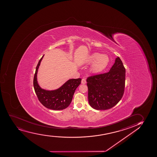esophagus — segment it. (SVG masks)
Returning <instances> with one entry per match:
<instances>
[{
    "label": "esophagus",
    "instance_id": "1",
    "mask_svg": "<svg viewBox=\"0 0 157 157\" xmlns=\"http://www.w3.org/2000/svg\"><path fill=\"white\" fill-rule=\"evenodd\" d=\"M81 83L82 84H85V83H86V79H85V78H83V79H82Z\"/></svg>",
    "mask_w": 157,
    "mask_h": 157
}]
</instances>
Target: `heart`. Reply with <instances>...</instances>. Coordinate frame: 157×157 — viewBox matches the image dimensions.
Returning a JSON list of instances; mask_svg holds the SVG:
<instances>
[{"mask_svg":"<svg viewBox=\"0 0 157 157\" xmlns=\"http://www.w3.org/2000/svg\"><path fill=\"white\" fill-rule=\"evenodd\" d=\"M87 64L93 63L90 67V72L98 73L104 70L109 63V58L106 54H101L98 52L93 53L86 59Z\"/></svg>","mask_w":157,"mask_h":157,"instance_id":"1","label":"heart"}]
</instances>
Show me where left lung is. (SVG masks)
Masks as SVG:
<instances>
[{
	"label": "left lung",
	"mask_w": 157,
	"mask_h": 157,
	"mask_svg": "<svg viewBox=\"0 0 157 157\" xmlns=\"http://www.w3.org/2000/svg\"><path fill=\"white\" fill-rule=\"evenodd\" d=\"M125 76L126 70L118 56L109 72L88 77L86 81L90 106L96 110H106L115 106L124 93Z\"/></svg>",
	"instance_id": "1"
}]
</instances>
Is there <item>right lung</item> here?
<instances>
[{"mask_svg": "<svg viewBox=\"0 0 157 157\" xmlns=\"http://www.w3.org/2000/svg\"><path fill=\"white\" fill-rule=\"evenodd\" d=\"M36 67L33 78V87L39 101L44 106L52 110H62L67 108L72 101L76 89L81 82V78L69 79L62 86L55 90H45L41 87L37 81V73L42 58Z\"/></svg>", "mask_w": 157, "mask_h": 157, "instance_id": "1", "label": "right lung"}]
</instances>
